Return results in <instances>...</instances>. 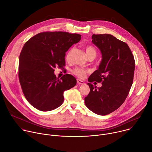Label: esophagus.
Wrapping results in <instances>:
<instances>
[{"label":"esophagus","instance_id":"34e87169","mask_svg":"<svg viewBox=\"0 0 152 152\" xmlns=\"http://www.w3.org/2000/svg\"><path fill=\"white\" fill-rule=\"evenodd\" d=\"M77 83L78 84H84V82L82 81V80H80V79H77Z\"/></svg>","mask_w":152,"mask_h":152}]
</instances>
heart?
Segmentation results:
<instances>
[{
	"label": "heart",
	"mask_w": 152,
	"mask_h": 152,
	"mask_svg": "<svg viewBox=\"0 0 152 152\" xmlns=\"http://www.w3.org/2000/svg\"><path fill=\"white\" fill-rule=\"evenodd\" d=\"M86 53H87L88 57L91 56V55H94V56H96V50L93 46L87 45L86 47ZM70 52L69 51L66 54V59H68L69 57H70ZM86 72H87L86 70H84V69L79 68V67H76V68H74L72 70V73L79 77H83L85 76Z\"/></svg>",
	"instance_id": "1"
}]
</instances>
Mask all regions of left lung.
I'll return each mask as SVG.
<instances>
[{
  "instance_id": "left-lung-1",
  "label": "left lung",
  "mask_w": 152,
  "mask_h": 152,
  "mask_svg": "<svg viewBox=\"0 0 152 152\" xmlns=\"http://www.w3.org/2000/svg\"><path fill=\"white\" fill-rule=\"evenodd\" d=\"M92 42L102 53L98 70L89 77L87 107L99 115L115 111L125 101L133 84L135 62L128 45L109 34H93ZM102 82L97 89L91 82ZM96 83V82H95Z\"/></svg>"
}]
</instances>
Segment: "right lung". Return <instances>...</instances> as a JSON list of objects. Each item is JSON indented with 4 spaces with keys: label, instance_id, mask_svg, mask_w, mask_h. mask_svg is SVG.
<instances>
[{
    "label": "right lung",
    "instance_id": "1",
    "mask_svg": "<svg viewBox=\"0 0 152 152\" xmlns=\"http://www.w3.org/2000/svg\"><path fill=\"white\" fill-rule=\"evenodd\" d=\"M81 36L64 31L40 33L26 41L19 56V79L26 100L42 112L54 110L64 102V92L75 87L76 79L66 74L57 78L56 66L65 65V53Z\"/></svg>",
    "mask_w": 152,
    "mask_h": 152
}]
</instances>
